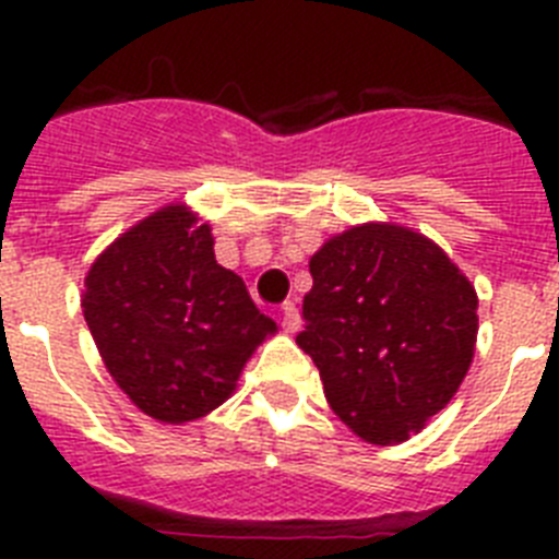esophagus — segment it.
<instances>
[{
    "label": "esophagus",
    "mask_w": 559,
    "mask_h": 559,
    "mask_svg": "<svg viewBox=\"0 0 559 559\" xmlns=\"http://www.w3.org/2000/svg\"><path fill=\"white\" fill-rule=\"evenodd\" d=\"M299 324H302V319H299V308H296L294 302H285L283 305V330L285 333H296V330H299Z\"/></svg>",
    "instance_id": "1"
}]
</instances>
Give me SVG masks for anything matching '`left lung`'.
Returning <instances> with one entry per match:
<instances>
[{"label":"left lung","instance_id":"left-lung-1","mask_svg":"<svg viewBox=\"0 0 559 559\" xmlns=\"http://www.w3.org/2000/svg\"><path fill=\"white\" fill-rule=\"evenodd\" d=\"M296 344L344 426L372 445L406 442L451 403L471 369L478 296L419 231L360 224L310 257Z\"/></svg>","mask_w":559,"mask_h":559}]
</instances>
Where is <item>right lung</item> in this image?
<instances>
[{
  "label": "right lung",
  "mask_w": 559,
  "mask_h": 559,
  "mask_svg": "<svg viewBox=\"0 0 559 559\" xmlns=\"http://www.w3.org/2000/svg\"><path fill=\"white\" fill-rule=\"evenodd\" d=\"M210 224L185 204L147 215L97 257L81 308L117 386L147 417H206L276 324L215 260Z\"/></svg>",
  "instance_id": "right-lung-1"
}]
</instances>
